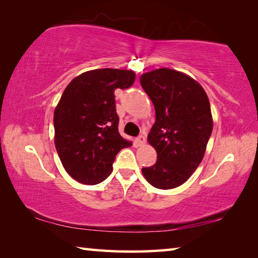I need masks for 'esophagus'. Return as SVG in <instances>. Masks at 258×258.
<instances>
[{
  "label": "esophagus",
  "instance_id": "34e87169",
  "mask_svg": "<svg viewBox=\"0 0 258 258\" xmlns=\"http://www.w3.org/2000/svg\"><path fill=\"white\" fill-rule=\"evenodd\" d=\"M135 142H137L138 146H143L146 143V137L145 135H140V137L135 139Z\"/></svg>",
  "mask_w": 258,
  "mask_h": 258
}]
</instances>
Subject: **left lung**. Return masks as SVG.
Returning a JSON list of instances; mask_svg holds the SVG:
<instances>
[{"label": "left lung", "instance_id": "8db88e82", "mask_svg": "<svg viewBox=\"0 0 258 258\" xmlns=\"http://www.w3.org/2000/svg\"><path fill=\"white\" fill-rule=\"evenodd\" d=\"M140 83L156 111L148 141L157 151V161L142 173L152 186L173 189L202 163L213 131L211 104L199 83L173 69L143 74Z\"/></svg>", "mask_w": 258, "mask_h": 258}]
</instances>
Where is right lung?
Instances as JSON below:
<instances>
[{
	"label": "right lung",
	"mask_w": 258,
	"mask_h": 258,
	"mask_svg": "<svg viewBox=\"0 0 258 258\" xmlns=\"http://www.w3.org/2000/svg\"><path fill=\"white\" fill-rule=\"evenodd\" d=\"M135 74L94 69L69 83L54 110V145L66 172L83 184L110 175L116 155L132 143L118 132L115 90L133 85Z\"/></svg>",
	"instance_id": "1"
}]
</instances>
